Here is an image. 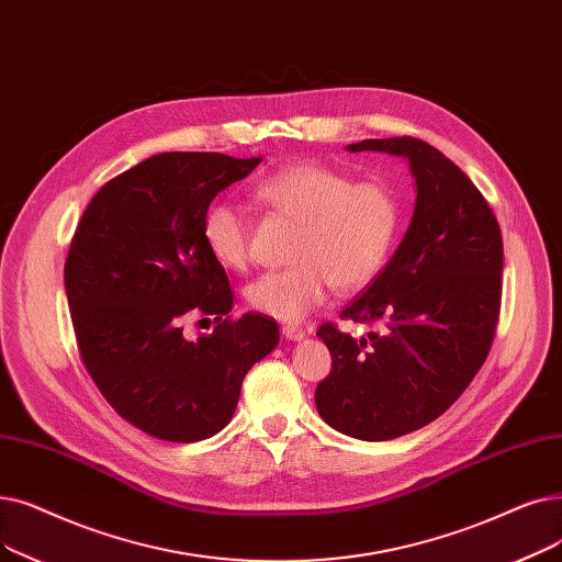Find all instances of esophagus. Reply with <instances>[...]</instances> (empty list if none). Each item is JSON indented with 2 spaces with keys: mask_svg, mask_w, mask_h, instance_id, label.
Instances as JSON below:
<instances>
[{
  "mask_svg": "<svg viewBox=\"0 0 562 562\" xmlns=\"http://www.w3.org/2000/svg\"><path fill=\"white\" fill-rule=\"evenodd\" d=\"M282 335H284L286 339H291V341L305 339V330L299 328V326H282Z\"/></svg>",
  "mask_w": 562,
  "mask_h": 562,
  "instance_id": "34e87169",
  "label": "esophagus"
}]
</instances>
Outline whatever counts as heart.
<instances>
[{
	"label": "heart",
	"mask_w": 562,
	"mask_h": 562,
	"mask_svg": "<svg viewBox=\"0 0 562 562\" xmlns=\"http://www.w3.org/2000/svg\"><path fill=\"white\" fill-rule=\"evenodd\" d=\"M257 200L299 223L286 271L263 273L248 289L250 307L280 322H301L330 286L360 291L383 271L402 227V204L385 181H353L322 162H291L255 186ZM204 243L229 271L252 261V223L240 204L215 202L204 215Z\"/></svg>",
	"instance_id": "obj_1"
}]
</instances>
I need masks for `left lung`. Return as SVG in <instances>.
I'll list each match as a JSON object with an SVG mask.
<instances>
[{
    "label": "left lung",
    "instance_id": "left-lung-1",
    "mask_svg": "<svg viewBox=\"0 0 562 562\" xmlns=\"http://www.w3.org/2000/svg\"><path fill=\"white\" fill-rule=\"evenodd\" d=\"M347 151L406 158L416 209L393 259L339 314L376 328L360 339L330 322L316 330L333 372L314 402L333 429L390 441L446 413L486 360L501 312L503 236L482 192L431 144L362 139Z\"/></svg>",
    "mask_w": 562,
    "mask_h": 562
}]
</instances>
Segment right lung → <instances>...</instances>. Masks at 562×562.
<instances>
[{"label": "right lung", "instance_id": "add662e5", "mask_svg": "<svg viewBox=\"0 0 562 562\" xmlns=\"http://www.w3.org/2000/svg\"><path fill=\"white\" fill-rule=\"evenodd\" d=\"M261 158L169 151L93 194L70 240L66 296L87 372L133 427L194 443L234 416L240 383L280 341L276 319L248 312L186 340L190 311L232 312L225 268L204 243L213 198Z\"/></svg>", "mask_w": 562, "mask_h": 562}]
</instances>
